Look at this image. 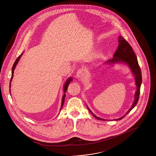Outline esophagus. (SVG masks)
I'll return each mask as SVG.
<instances>
[{
	"label": "esophagus",
	"mask_w": 156,
	"mask_h": 156,
	"mask_svg": "<svg viewBox=\"0 0 156 156\" xmlns=\"http://www.w3.org/2000/svg\"><path fill=\"white\" fill-rule=\"evenodd\" d=\"M86 76V71L85 69H80L76 73V78L80 81H83Z\"/></svg>",
	"instance_id": "34e87169"
}]
</instances>
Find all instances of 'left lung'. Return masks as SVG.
I'll return each mask as SVG.
<instances>
[{
    "label": "left lung",
    "instance_id": "8db88e82",
    "mask_svg": "<svg viewBox=\"0 0 156 156\" xmlns=\"http://www.w3.org/2000/svg\"><path fill=\"white\" fill-rule=\"evenodd\" d=\"M119 63V62H123L126 63L129 68H130L131 71L133 73V74L134 76L135 80H136V85L137 87V90L135 93V99L134 101L133 104L132 105V107L130 108V109L126 112V114L123 115V116L120 118L119 119H114V120H119L123 119L126 115L131 111L134 106L137 104L139 95H140V86H141V82H142V78H141V69L139 67L137 59L136 57V54H134L133 50L132 49V47L130 46V45L128 43V42L126 40L123 38L122 36L119 37V45L118 47V49L115 51V53L113 55V59L108 60L106 63ZM88 109L91 113V114L95 117L96 119L98 120H106V119H103L97 117L95 116L87 106Z\"/></svg>",
    "mask_w": 156,
    "mask_h": 156
}]
</instances>
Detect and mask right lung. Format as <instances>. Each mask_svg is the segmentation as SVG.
<instances>
[{"mask_svg":"<svg viewBox=\"0 0 156 156\" xmlns=\"http://www.w3.org/2000/svg\"><path fill=\"white\" fill-rule=\"evenodd\" d=\"M22 54H20L18 57H17V58L16 59V61H15V62H14V64H13V67H12V77H11V80H10V83H11V81H12V79H13V73H14V70H15V68H16V65L17 64V63H18V62H19V59L20 58V57H22ZM73 81V78L71 77V78H69L68 80H67V81L66 82V83H65V85H64V95H63V97H62V103H61V109H60V111H61V108H62V106H63V105H64V100H65V98H66V94H65V93L66 92V91H67V89H68V85H69V83H70V82L72 81ZM9 90L10 91V89L9 88Z\"/></svg>","mask_w":156,"mask_h":156,"instance_id":"right-lung-1","label":"right lung"}]
</instances>
